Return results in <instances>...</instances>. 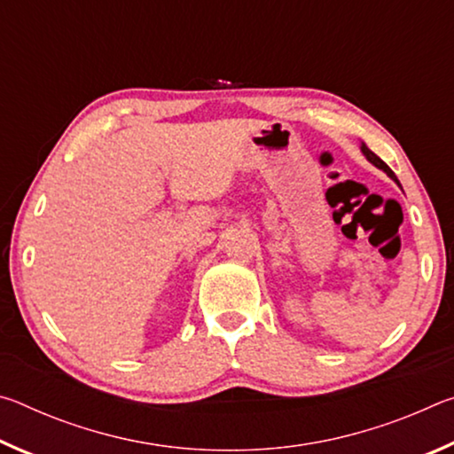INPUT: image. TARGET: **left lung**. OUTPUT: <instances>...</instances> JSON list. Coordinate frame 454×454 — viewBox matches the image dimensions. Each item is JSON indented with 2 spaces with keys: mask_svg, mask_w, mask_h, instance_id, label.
Listing matches in <instances>:
<instances>
[{
  "mask_svg": "<svg viewBox=\"0 0 454 454\" xmlns=\"http://www.w3.org/2000/svg\"><path fill=\"white\" fill-rule=\"evenodd\" d=\"M360 152H363L364 153V158L368 160V162H371L372 166H376V168H379V170H382L384 174H387L388 176V178H393L396 184H398V186H401V182H398V178H396V176H395V172L393 170H390V168L387 166V164H384L382 162V160L379 158V156H376V153L371 150V148H368V145L364 144V142H360Z\"/></svg>",
  "mask_w": 454,
  "mask_h": 454,
  "instance_id": "left-lung-1",
  "label": "left lung"
}]
</instances>
